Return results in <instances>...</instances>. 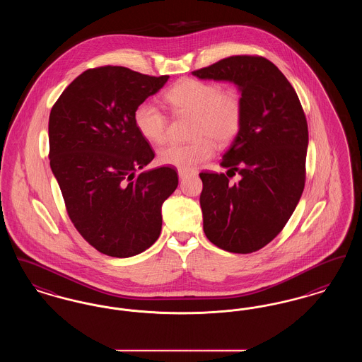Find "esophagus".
Returning <instances> with one entry per match:
<instances>
[{"instance_id":"1","label":"esophagus","mask_w":362,"mask_h":362,"mask_svg":"<svg viewBox=\"0 0 362 362\" xmlns=\"http://www.w3.org/2000/svg\"><path fill=\"white\" fill-rule=\"evenodd\" d=\"M177 175H179V179H185V177H187V176H189V173H187V171H182V170H179V171H177Z\"/></svg>"}]
</instances>
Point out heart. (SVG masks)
<instances>
[{
	"mask_svg": "<svg viewBox=\"0 0 362 362\" xmlns=\"http://www.w3.org/2000/svg\"><path fill=\"white\" fill-rule=\"evenodd\" d=\"M165 102L179 115L195 117L191 144H171L158 152V163L182 171H192L214 155L213 139L224 145L235 137L243 121V103L233 89L216 83L183 78L167 90ZM139 134L152 144L168 138V117L156 104H139L134 112Z\"/></svg>",
	"mask_w": 362,
	"mask_h": 362,
	"instance_id": "obj_1",
	"label": "heart"
}]
</instances>
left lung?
Here are the masks:
<instances>
[{"label": "left lung", "instance_id": "obj_1", "mask_svg": "<svg viewBox=\"0 0 362 362\" xmlns=\"http://www.w3.org/2000/svg\"><path fill=\"white\" fill-rule=\"evenodd\" d=\"M192 74L233 83L243 103L240 129L221 160L241 180L232 185L231 175L199 173L204 232L228 252H255L282 230L304 189L308 124L303 107L282 71L263 57L235 55Z\"/></svg>", "mask_w": 362, "mask_h": 362}]
</instances>
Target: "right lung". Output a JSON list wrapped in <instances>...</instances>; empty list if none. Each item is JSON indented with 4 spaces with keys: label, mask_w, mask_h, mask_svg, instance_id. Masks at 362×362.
Listing matches in <instances>:
<instances>
[{
    "label": "right lung",
    "mask_w": 362,
    "mask_h": 362,
    "mask_svg": "<svg viewBox=\"0 0 362 362\" xmlns=\"http://www.w3.org/2000/svg\"><path fill=\"white\" fill-rule=\"evenodd\" d=\"M168 78L123 66L88 69L52 105V173L76 229L108 257L149 248L161 232V206L177 187L171 167L137 173L155 152L139 134L134 112Z\"/></svg>",
    "instance_id": "obj_1"
}]
</instances>
